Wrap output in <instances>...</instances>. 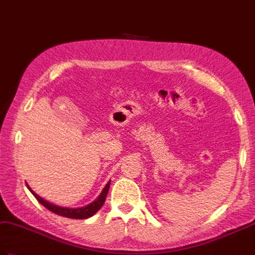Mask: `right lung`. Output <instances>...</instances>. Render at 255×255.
Segmentation results:
<instances>
[{
	"instance_id": "1",
	"label": "right lung",
	"mask_w": 255,
	"mask_h": 255,
	"mask_svg": "<svg viewBox=\"0 0 255 255\" xmlns=\"http://www.w3.org/2000/svg\"><path fill=\"white\" fill-rule=\"evenodd\" d=\"M27 184V183H26ZM28 186V185H27ZM109 186H110V181L107 183V185L105 186V188L103 189V191L101 192V195L97 197V199L93 201L92 203L88 204L85 207H81V208H77V209H69V208H63V207H58L56 204L49 203L48 201L42 199L40 196H38L33 192L32 190L30 189V187L28 186L29 190L32 192V195L35 197V199L38 200L43 207H45L46 209H48L51 212L60 215V216H65L68 217V219H74V220H83V219H89V217L94 215L97 211L103 207V204L106 200V197L108 194L109 190Z\"/></svg>"
}]
</instances>
